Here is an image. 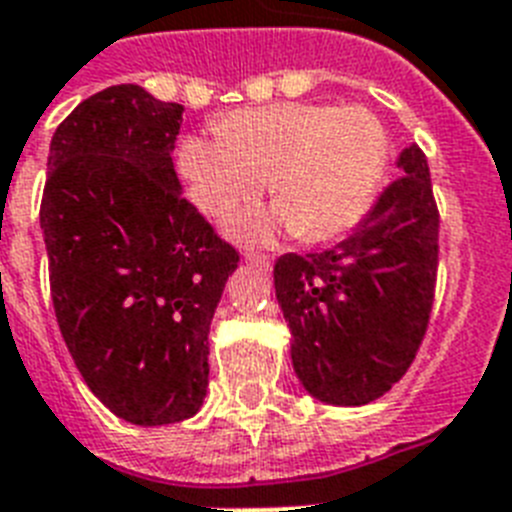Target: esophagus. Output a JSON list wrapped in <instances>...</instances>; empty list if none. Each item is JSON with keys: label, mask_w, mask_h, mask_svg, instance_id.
Listing matches in <instances>:
<instances>
[{"label": "esophagus", "mask_w": 512, "mask_h": 512, "mask_svg": "<svg viewBox=\"0 0 512 512\" xmlns=\"http://www.w3.org/2000/svg\"><path fill=\"white\" fill-rule=\"evenodd\" d=\"M247 263H249V265H257V268L268 270V268H270V257H268V255H255V252H249V255H247Z\"/></svg>", "instance_id": "34e87169"}]
</instances>
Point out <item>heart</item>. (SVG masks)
Here are the masks:
<instances>
[{
	"label": "heart",
	"instance_id": "obj_1",
	"mask_svg": "<svg viewBox=\"0 0 512 512\" xmlns=\"http://www.w3.org/2000/svg\"><path fill=\"white\" fill-rule=\"evenodd\" d=\"M386 165V131L371 110L276 102L244 107L218 123V134L186 136L178 168L191 202L210 218L270 194L278 210L244 213L231 234L268 239L278 226L302 242H328L363 218Z\"/></svg>",
	"mask_w": 512,
	"mask_h": 512
}]
</instances>
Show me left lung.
<instances>
[{"instance_id": "8db88e82", "label": "left lung", "mask_w": 512, "mask_h": 512, "mask_svg": "<svg viewBox=\"0 0 512 512\" xmlns=\"http://www.w3.org/2000/svg\"><path fill=\"white\" fill-rule=\"evenodd\" d=\"M402 176L384 189L344 242L281 255L276 299L292 331L299 384L326 405L384 397L421 347L434 302L439 213L421 149L397 157Z\"/></svg>"}]
</instances>
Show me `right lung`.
Listing matches in <instances>:
<instances>
[{"label":"right lung","mask_w":512,"mask_h":512,"mask_svg":"<svg viewBox=\"0 0 512 512\" xmlns=\"http://www.w3.org/2000/svg\"><path fill=\"white\" fill-rule=\"evenodd\" d=\"M184 105L136 83L83 99L49 144L41 231L62 339L94 397L134 426L197 415L210 323L239 255L181 197Z\"/></svg>","instance_id":"right-lung-1"}]
</instances>
